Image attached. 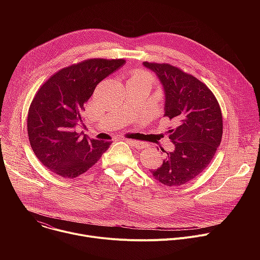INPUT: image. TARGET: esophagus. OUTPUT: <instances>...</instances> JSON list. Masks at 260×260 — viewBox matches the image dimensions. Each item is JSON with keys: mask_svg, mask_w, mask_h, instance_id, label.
Masks as SVG:
<instances>
[{"mask_svg": "<svg viewBox=\"0 0 260 260\" xmlns=\"http://www.w3.org/2000/svg\"><path fill=\"white\" fill-rule=\"evenodd\" d=\"M126 141L128 143H131L135 148H137V149H143V148L146 146V144L144 142H140V141H136V140H132V139H126Z\"/></svg>", "mask_w": 260, "mask_h": 260, "instance_id": "esophagus-1", "label": "esophagus"}]
</instances>
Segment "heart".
Instances as JSON below:
<instances>
[{"label": "heart", "instance_id": "1", "mask_svg": "<svg viewBox=\"0 0 260 260\" xmlns=\"http://www.w3.org/2000/svg\"><path fill=\"white\" fill-rule=\"evenodd\" d=\"M132 78H138V79H149L151 80V77L149 74H147L146 72H143V71H138L134 74V76Z\"/></svg>", "mask_w": 260, "mask_h": 260}]
</instances>
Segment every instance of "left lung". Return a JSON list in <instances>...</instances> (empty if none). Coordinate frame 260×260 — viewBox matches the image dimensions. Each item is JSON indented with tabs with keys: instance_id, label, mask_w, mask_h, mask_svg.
I'll use <instances>...</instances> for the list:
<instances>
[{
	"instance_id": "obj_1",
	"label": "left lung",
	"mask_w": 260,
	"mask_h": 260,
	"mask_svg": "<svg viewBox=\"0 0 260 260\" xmlns=\"http://www.w3.org/2000/svg\"><path fill=\"white\" fill-rule=\"evenodd\" d=\"M143 64L164 86L165 116L172 122L167 135L174 144L161 167L151 173L167 186H180L198 177L214 157L223 129L221 109L209 87L190 74L170 63Z\"/></svg>"
}]
</instances>
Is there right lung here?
Returning <instances> with one entry per match:
<instances>
[{
  "mask_svg": "<svg viewBox=\"0 0 260 260\" xmlns=\"http://www.w3.org/2000/svg\"><path fill=\"white\" fill-rule=\"evenodd\" d=\"M124 62L122 58H90L74 63L53 74L37 91L27 113V134L35 155L44 167L73 179L108 150L111 142L90 139L75 128L96 85Z\"/></svg>",
  "mask_w": 260,
  "mask_h": 260,
  "instance_id": "right-lung-1",
  "label": "right lung"
}]
</instances>
